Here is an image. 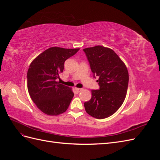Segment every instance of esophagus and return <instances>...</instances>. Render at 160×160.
Returning <instances> with one entry per match:
<instances>
[{
    "label": "esophagus",
    "mask_w": 160,
    "mask_h": 160,
    "mask_svg": "<svg viewBox=\"0 0 160 160\" xmlns=\"http://www.w3.org/2000/svg\"><path fill=\"white\" fill-rule=\"evenodd\" d=\"M81 89H81V88H75V91L77 93H79V92L81 91Z\"/></svg>",
    "instance_id": "obj_1"
}]
</instances>
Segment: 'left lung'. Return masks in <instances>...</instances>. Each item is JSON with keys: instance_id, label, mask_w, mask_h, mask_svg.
<instances>
[{"instance_id": "obj_1", "label": "left lung", "mask_w": 160, "mask_h": 160, "mask_svg": "<svg viewBox=\"0 0 160 160\" xmlns=\"http://www.w3.org/2000/svg\"><path fill=\"white\" fill-rule=\"evenodd\" d=\"M93 77H98L99 89L91 90V99L85 102L86 112L96 119H104L115 113L127 94L129 74L118 55L109 48L95 46L83 50Z\"/></svg>"}]
</instances>
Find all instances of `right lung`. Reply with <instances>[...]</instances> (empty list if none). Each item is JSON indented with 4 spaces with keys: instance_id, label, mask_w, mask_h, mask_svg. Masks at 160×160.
<instances>
[{
    "instance_id": "right-lung-1",
    "label": "right lung",
    "mask_w": 160,
    "mask_h": 160,
    "mask_svg": "<svg viewBox=\"0 0 160 160\" xmlns=\"http://www.w3.org/2000/svg\"><path fill=\"white\" fill-rule=\"evenodd\" d=\"M79 49L51 47L37 57L27 72V88L37 107L48 115H58L68 109L74 93L56 81L64 63Z\"/></svg>"
}]
</instances>
